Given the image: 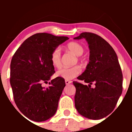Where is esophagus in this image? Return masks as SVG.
Listing matches in <instances>:
<instances>
[{
	"label": "esophagus",
	"mask_w": 132,
	"mask_h": 132,
	"mask_svg": "<svg viewBox=\"0 0 132 132\" xmlns=\"http://www.w3.org/2000/svg\"><path fill=\"white\" fill-rule=\"evenodd\" d=\"M71 82H71V81L68 80H65V83H66V85L70 84H71Z\"/></svg>",
	"instance_id": "34e87169"
}]
</instances>
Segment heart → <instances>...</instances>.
<instances>
[{
    "label": "heart",
    "instance_id": "1",
    "mask_svg": "<svg viewBox=\"0 0 132 132\" xmlns=\"http://www.w3.org/2000/svg\"><path fill=\"white\" fill-rule=\"evenodd\" d=\"M66 47L70 51L77 56L82 55L84 51L82 45L77 42L69 43ZM50 60L54 67L59 68L61 66V49L57 47L53 50L50 56ZM80 72L81 68L78 66H75L70 68L64 67L57 71V75L66 80H71L78 76Z\"/></svg>",
    "mask_w": 132,
    "mask_h": 132
}]
</instances>
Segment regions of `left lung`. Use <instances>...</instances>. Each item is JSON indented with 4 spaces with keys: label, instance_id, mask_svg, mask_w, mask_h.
I'll list each match as a JSON object with an SVG mask.
<instances>
[{
    "label": "left lung",
    "instance_id": "8db88e82",
    "mask_svg": "<svg viewBox=\"0 0 132 132\" xmlns=\"http://www.w3.org/2000/svg\"><path fill=\"white\" fill-rule=\"evenodd\" d=\"M86 39L90 50L89 62L78 79L88 86L73 82L76 88L75 105L80 115L100 119L114 110L123 91V74L115 51L104 39L91 32H82L74 39ZM94 83L95 87L91 88Z\"/></svg>",
    "mask_w": 132,
    "mask_h": 132
}]
</instances>
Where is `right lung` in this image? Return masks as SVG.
<instances>
[{
    "instance_id": "obj_1",
    "label": "right lung",
    "mask_w": 132,
    "mask_h": 132,
    "mask_svg": "<svg viewBox=\"0 0 132 132\" xmlns=\"http://www.w3.org/2000/svg\"><path fill=\"white\" fill-rule=\"evenodd\" d=\"M66 36L38 33L24 41L13 55L10 65V84L20 111L30 120L41 122L57 111L64 79L57 77L43 87L55 73L50 56L53 50L68 40Z\"/></svg>"
}]
</instances>
